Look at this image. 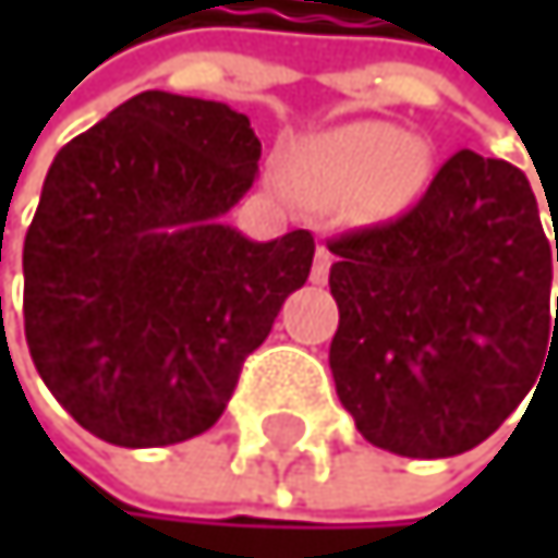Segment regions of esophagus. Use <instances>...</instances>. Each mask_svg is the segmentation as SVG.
<instances>
[{"label": "esophagus", "mask_w": 558, "mask_h": 558, "mask_svg": "<svg viewBox=\"0 0 558 558\" xmlns=\"http://www.w3.org/2000/svg\"><path fill=\"white\" fill-rule=\"evenodd\" d=\"M328 274H331V251L328 247H317L314 267H311V284H328Z\"/></svg>", "instance_id": "1"}]
</instances>
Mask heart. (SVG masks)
<instances>
[{"instance_id":"1","label":"heart","mask_w":558,"mask_h":558,"mask_svg":"<svg viewBox=\"0 0 558 558\" xmlns=\"http://www.w3.org/2000/svg\"><path fill=\"white\" fill-rule=\"evenodd\" d=\"M435 149L418 133L385 120H357L298 149L291 190L311 204L357 197L364 210L395 214L418 201L432 180Z\"/></svg>"}]
</instances>
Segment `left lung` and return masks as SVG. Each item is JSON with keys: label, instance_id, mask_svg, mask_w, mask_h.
Masks as SVG:
<instances>
[{"label": "left lung", "instance_id": "1", "mask_svg": "<svg viewBox=\"0 0 558 558\" xmlns=\"http://www.w3.org/2000/svg\"><path fill=\"white\" fill-rule=\"evenodd\" d=\"M328 251L341 314L328 361L372 445L462 456L539 391L558 341L553 244L519 167L459 149L409 214Z\"/></svg>", "mask_w": 558, "mask_h": 558}]
</instances>
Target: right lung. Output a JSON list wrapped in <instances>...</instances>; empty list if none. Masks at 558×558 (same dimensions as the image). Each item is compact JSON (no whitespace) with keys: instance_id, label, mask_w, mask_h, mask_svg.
<instances>
[{"instance_id":"right-lung-1","label":"right lung","mask_w":558,"mask_h":558,"mask_svg":"<svg viewBox=\"0 0 558 558\" xmlns=\"http://www.w3.org/2000/svg\"><path fill=\"white\" fill-rule=\"evenodd\" d=\"M257 160L244 113L163 89L56 154L23 247L26 344L96 438L160 448L207 432L304 288L307 230L260 244L223 223Z\"/></svg>"}]
</instances>
